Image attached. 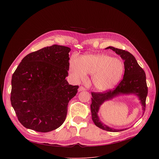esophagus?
Segmentation results:
<instances>
[{"label":"esophagus","mask_w":159,"mask_h":159,"mask_svg":"<svg viewBox=\"0 0 159 159\" xmlns=\"http://www.w3.org/2000/svg\"><path fill=\"white\" fill-rule=\"evenodd\" d=\"M86 89H85V87H82V86H80V87H79V89H78V90L79 92H80V91H83V90H85Z\"/></svg>","instance_id":"1"}]
</instances>
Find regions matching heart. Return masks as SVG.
<instances>
[{
  "mask_svg": "<svg viewBox=\"0 0 159 159\" xmlns=\"http://www.w3.org/2000/svg\"><path fill=\"white\" fill-rule=\"evenodd\" d=\"M124 64L119 59L107 55L82 57L77 63H71L70 73L76 79H83L85 74L92 75L95 88L103 91L115 87L124 72Z\"/></svg>",
  "mask_w": 159,
  "mask_h": 159,
  "instance_id": "b5f03b06",
  "label": "heart"
}]
</instances>
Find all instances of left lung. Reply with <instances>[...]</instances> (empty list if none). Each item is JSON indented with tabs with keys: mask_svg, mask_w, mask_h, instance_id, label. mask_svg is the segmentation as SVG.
Wrapping results in <instances>:
<instances>
[{
	"mask_svg": "<svg viewBox=\"0 0 159 159\" xmlns=\"http://www.w3.org/2000/svg\"><path fill=\"white\" fill-rule=\"evenodd\" d=\"M111 49L125 60V74L120 83L114 89H109L104 92H92V103L90 105L92 119L98 127L111 132H118L125 130L115 129L102 124L99 119L98 112L100 106L106 101L111 99L120 94H134L139 96L143 106V114L145 111L146 98L148 94V87L146 82V75L142 68L139 65L134 57L124 50L112 47H107Z\"/></svg>",
	"mask_w": 159,
	"mask_h": 159,
	"instance_id": "8db88e82",
	"label": "left lung"
}]
</instances>
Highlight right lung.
Returning a JSON list of instances; mask_svg holds the SVG:
<instances>
[{"instance_id":"1","label":"right lung","mask_w":159,"mask_h":159,"mask_svg":"<svg viewBox=\"0 0 159 159\" xmlns=\"http://www.w3.org/2000/svg\"><path fill=\"white\" fill-rule=\"evenodd\" d=\"M70 48L53 44L27 55L14 72L11 102L19 122L38 132H48L65 121L68 104L79 85H69Z\"/></svg>"}]
</instances>
